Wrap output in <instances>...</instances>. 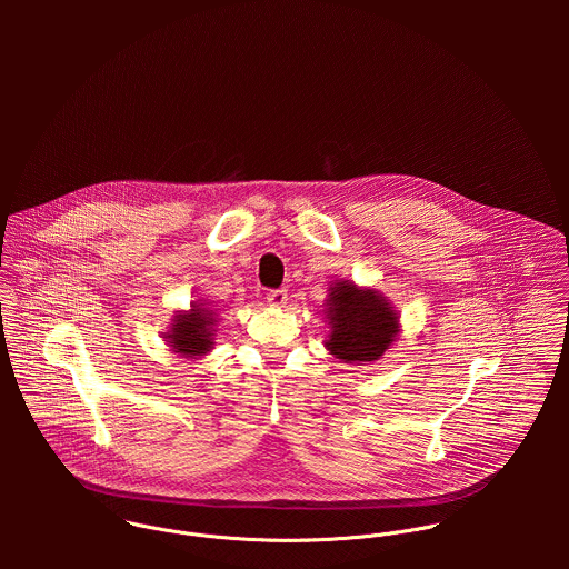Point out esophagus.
<instances>
[{"label": "esophagus", "mask_w": 569, "mask_h": 569, "mask_svg": "<svg viewBox=\"0 0 569 569\" xmlns=\"http://www.w3.org/2000/svg\"><path fill=\"white\" fill-rule=\"evenodd\" d=\"M287 300H289L287 289H273V291L267 293V302H269L271 307H284Z\"/></svg>", "instance_id": "1"}]
</instances>
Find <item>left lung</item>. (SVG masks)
<instances>
[{
    "label": "left lung",
    "instance_id": "obj_1",
    "mask_svg": "<svg viewBox=\"0 0 569 569\" xmlns=\"http://www.w3.org/2000/svg\"><path fill=\"white\" fill-rule=\"evenodd\" d=\"M326 313L330 318L328 350L343 361H375L392 343L399 318L377 291L357 289L352 282H337L330 289Z\"/></svg>",
    "mask_w": 569,
    "mask_h": 569
}]
</instances>
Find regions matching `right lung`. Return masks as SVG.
Returning a JSON list of instances; mask_svg holds the SVG:
<instances>
[{"instance_id":"1","label":"right lung","mask_w":569,"mask_h":569,"mask_svg":"<svg viewBox=\"0 0 569 569\" xmlns=\"http://www.w3.org/2000/svg\"><path fill=\"white\" fill-rule=\"evenodd\" d=\"M166 337L170 339L168 346H172L174 352L188 357L206 355L214 343V316L208 309L194 305L190 313H181L174 318L172 330Z\"/></svg>"}]
</instances>
